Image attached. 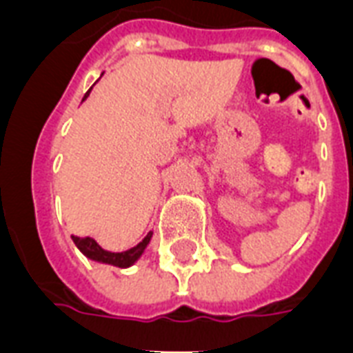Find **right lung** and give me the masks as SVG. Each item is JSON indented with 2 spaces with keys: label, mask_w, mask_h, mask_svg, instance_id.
<instances>
[{
  "label": "right lung",
  "mask_w": 353,
  "mask_h": 353,
  "mask_svg": "<svg viewBox=\"0 0 353 353\" xmlns=\"http://www.w3.org/2000/svg\"><path fill=\"white\" fill-rule=\"evenodd\" d=\"M91 91V90H90ZM90 91L84 95V101L88 99L90 95ZM152 240V232L144 236L143 241H139L137 245L132 247V249H128V251H122V252H112V251H106V249H102L99 243H97L93 238L90 236H85V238H80V236H73V241L74 245L79 247L80 251L84 252L85 256L90 258V260H95V262H101V263H110V265H115V268H130L133 263L137 262L141 254L144 252L146 245L150 243Z\"/></svg>",
  "instance_id": "right-lung-1"
}]
</instances>
